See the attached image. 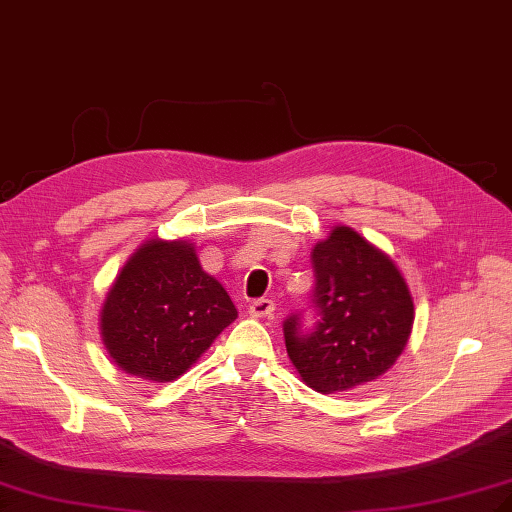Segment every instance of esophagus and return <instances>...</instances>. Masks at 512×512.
<instances>
[{"instance_id": "esophagus-1", "label": "esophagus", "mask_w": 512, "mask_h": 512, "mask_svg": "<svg viewBox=\"0 0 512 512\" xmlns=\"http://www.w3.org/2000/svg\"><path fill=\"white\" fill-rule=\"evenodd\" d=\"M274 309H277V305H274V300L270 298H257L251 303V307H248V313H251L253 318H270Z\"/></svg>"}]
</instances>
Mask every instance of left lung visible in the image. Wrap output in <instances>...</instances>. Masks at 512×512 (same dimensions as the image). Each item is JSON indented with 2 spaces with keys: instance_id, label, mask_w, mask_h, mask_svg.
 <instances>
[{
  "instance_id": "8db88e82",
  "label": "left lung",
  "mask_w": 512,
  "mask_h": 512,
  "mask_svg": "<svg viewBox=\"0 0 512 512\" xmlns=\"http://www.w3.org/2000/svg\"><path fill=\"white\" fill-rule=\"evenodd\" d=\"M311 307L283 322L285 348L300 378L320 393L372 383L398 361L413 329V298L391 257L339 225L311 251Z\"/></svg>"
}]
</instances>
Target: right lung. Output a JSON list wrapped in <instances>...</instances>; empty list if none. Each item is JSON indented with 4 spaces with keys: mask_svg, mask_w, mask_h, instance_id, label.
<instances>
[{
    "mask_svg": "<svg viewBox=\"0 0 512 512\" xmlns=\"http://www.w3.org/2000/svg\"><path fill=\"white\" fill-rule=\"evenodd\" d=\"M238 318L194 244L149 240L129 257L101 307L110 359L147 381H175Z\"/></svg>",
    "mask_w": 512,
    "mask_h": 512,
    "instance_id": "add662e5",
    "label": "right lung"
}]
</instances>
